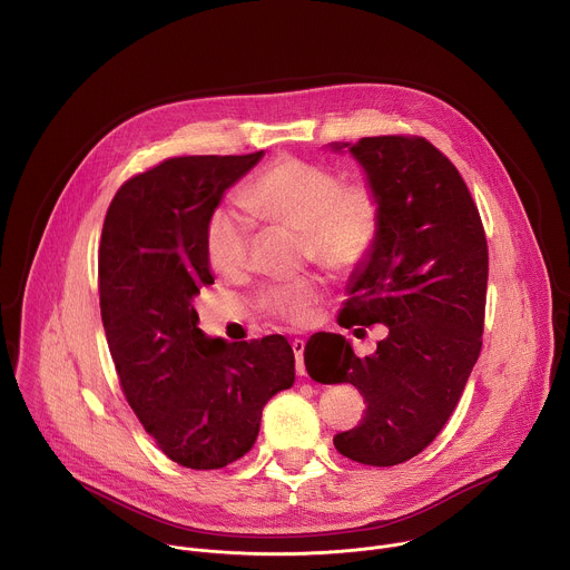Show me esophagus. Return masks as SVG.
Masks as SVG:
<instances>
[{"label":"esophagus","instance_id":"34e87169","mask_svg":"<svg viewBox=\"0 0 570 570\" xmlns=\"http://www.w3.org/2000/svg\"><path fill=\"white\" fill-rule=\"evenodd\" d=\"M291 347H293V352H295V361H297V374H299V376H304V374H306V367H304V341L295 338V341L291 343Z\"/></svg>","mask_w":570,"mask_h":570}]
</instances>
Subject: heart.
<instances>
[{"label":"heart","instance_id":"b5f03b06","mask_svg":"<svg viewBox=\"0 0 570 570\" xmlns=\"http://www.w3.org/2000/svg\"><path fill=\"white\" fill-rule=\"evenodd\" d=\"M250 216L304 234L317 264L336 273L358 268L376 248L383 209L365 183L343 185L327 167L297 157H279L238 198ZM209 266L218 275L246 268L250 234L229 212H216L205 232ZM317 291L308 279L279 284L262 295L264 308L277 320L302 327L313 315Z\"/></svg>","mask_w":570,"mask_h":570}]
</instances>
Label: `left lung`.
I'll return each instance as SVG.
<instances>
[{
    "mask_svg": "<svg viewBox=\"0 0 570 570\" xmlns=\"http://www.w3.org/2000/svg\"><path fill=\"white\" fill-rule=\"evenodd\" d=\"M347 150L383 209L372 255L354 268L341 327L385 324L358 358L341 334H313L304 365L317 383H352L363 422L334 438L345 458L392 466L422 453L444 429L482 347L487 238L478 207L449 157L422 137L332 141Z\"/></svg>",
    "mask_w": 570,
    "mask_h": 570,
    "instance_id": "left-lung-1",
    "label": "left lung"
}]
</instances>
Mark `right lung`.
I'll use <instances>...</instances> for the list:
<instances>
[{
	"label": "right lung",
	"mask_w": 570,
	"mask_h": 570,
	"mask_svg": "<svg viewBox=\"0 0 570 570\" xmlns=\"http://www.w3.org/2000/svg\"><path fill=\"white\" fill-rule=\"evenodd\" d=\"M262 157L264 150L161 161L117 191L101 232V320L121 390L165 455L198 471L246 455L264 405L295 383L284 336L209 338L191 304L214 284L207 223Z\"/></svg>",
	"instance_id": "obj_1"
}]
</instances>
